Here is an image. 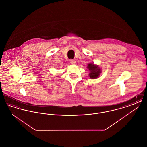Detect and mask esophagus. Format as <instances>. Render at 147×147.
Listing matches in <instances>:
<instances>
[{"label": "esophagus", "instance_id": "obj_1", "mask_svg": "<svg viewBox=\"0 0 147 147\" xmlns=\"http://www.w3.org/2000/svg\"><path fill=\"white\" fill-rule=\"evenodd\" d=\"M70 63L71 64H75L76 63V61L74 59H70Z\"/></svg>", "mask_w": 147, "mask_h": 147}]
</instances>
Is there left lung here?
<instances>
[{
    "mask_svg": "<svg viewBox=\"0 0 147 147\" xmlns=\"http://www.w3.org/2000/svg\"><path fill=\"white\" fill-rule=\"evenodd\" d=\"M87 68L90 71L89 77L91 79H96L99 77L101 71L97 65H95L92 63L88 64Z\"/></svg>",
    "mask_w": 147,
    "mask_h": 147,
    "instance_id": "obj_1",
    "label": "left lung"
}]
</instances>
